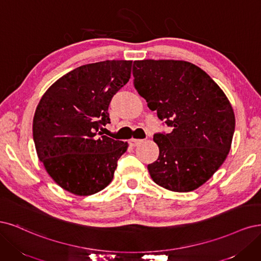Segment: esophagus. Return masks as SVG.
<instances>
[{"label": "esophagus", "mask_w": 261, "mask_h": 261, "mask_svg": "<svg viewBox=\"0 0 261 261\" xmlns=\"http://www.w3.org/2000/svg\"><path fill=\"white\" fill-rule=\"evenodd\" d=\"M142 142H143V140H138V139H131V140L129 141V144H130L131 146H137V145L141 144Z\"/></svg>", "instance_id": "obj_1"}]
</instances>
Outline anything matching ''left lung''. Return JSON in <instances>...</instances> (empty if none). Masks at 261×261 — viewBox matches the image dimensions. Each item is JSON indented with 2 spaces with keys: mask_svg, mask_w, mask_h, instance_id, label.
<instances>
[{
  "mask_svg": "<svg viewBox=\"0 0 261 261\" xmlns=\"http://www.w3.org/2000/svg\"><path fill=\"white\" fill-rule=\"evenodd\" d=\"M134 87L150 111L172 128L154 134L157 161L147 166L153 181L173 192L199 188L228 156L235 129L232 106L219 86L184 61H136Z\"/></svg>",
  "mask_w": 261,
  "mask_h": 261,
  "instance_id": "obj_1",
  "label": "left lung"
}]
</instances>
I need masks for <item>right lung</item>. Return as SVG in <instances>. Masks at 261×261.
Instances as JSON below:
<instances>
[{
    "label": "right lung",
    "mask_w": 261,
    "mask_h": 261,
    "mask_svg": "<svg viewBox=\"0 0 261 261\" xmlns=\"http://www.w3.org/2000/svg\"><path fill=\"white\" fill-rule=\"evenodd\" d=\"M132 61L78 67L42 96L32 134L40 162L64 190L87 196L105 189L128 143L103 136L108 106L131 77Z\"/></svg>",
    "instance_id": "obj_1"
}]
</instances>
